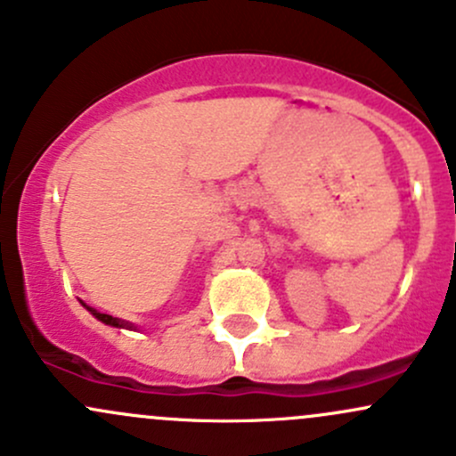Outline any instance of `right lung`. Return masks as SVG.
<instances>
[{
	"label": "right lung",
	"instance_id": "right-lung-1",
	"mask_svg": "<svg viewBox=\"0 0 456 456\" xmlns=\"http://www.w3.org/2000/svg\"><path fill=\"white\" fill-rule=\"evenodd\" d=\"M81 305H84V302H81ZM87 311H90L92 315L96 317V320L99 322H103V324H108V326H114V329H130V330H136V326L132 324V322H126V320H118V317H112V315H108V314H101V311H96V309H92V306H87V305H84Z\"/></svg>",
	"mask_w": 456,
	"mask_h": 456
}]
</instances>
